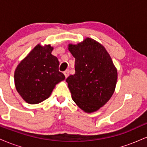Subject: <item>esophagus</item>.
<instances>
[{"label": "esophagus", "instance_id": "1", "mask_svg": "<svg viewBox=\"0 0 147 147\" xmlns=\"http://www.w3.org/2000/svg\"><path fill=\"white\" fill-rule=\"evenodd\" d=\"M63 74H64V75H65V77H68V76L69 75V70H66L65 71H64Z\"/></svg>", "mask_w": 147, "mask_h": 147}]
</instances>
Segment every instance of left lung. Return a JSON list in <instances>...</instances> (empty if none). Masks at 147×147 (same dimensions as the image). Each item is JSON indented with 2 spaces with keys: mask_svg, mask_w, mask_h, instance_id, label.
Segmentation results:
<instances>
[{
  "mask_svg": "<svg viewBox=\"0 0 147 147\" xmlns=\"http://www.w3.org/2000/svg\"><path fill=\"white\" fill-rule=\"evenodd\" d=\"M68 47L75 58V73L65 81L77 105L85 112L92 113L112 97L117 82V69L104 46L92 38H86Z\"/></svg>",
  "mask_w": 147,
  "mask_h": 147,
  "instance_id": "left-lung-1",
  "label": "left lung"
}]
</instances>
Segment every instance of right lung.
<instances>
[{
    "instance_id": "add662e5",
    "label": "right lung",
    "mask_w": 147,
    "mask_h": 147,
    "mask_svg": "<svg viewBox=\"0 0 147 147\" xmlns=\"http://www.w3.org/2000/svg\"><path fill=\"white\" fill-rule=\"evenodd\" d=\"M50 45H37L15 70V86L26 102L36 104L48 98L55 85L65 79L59 71V61Z\"/></svg>"
}]
</instances>
